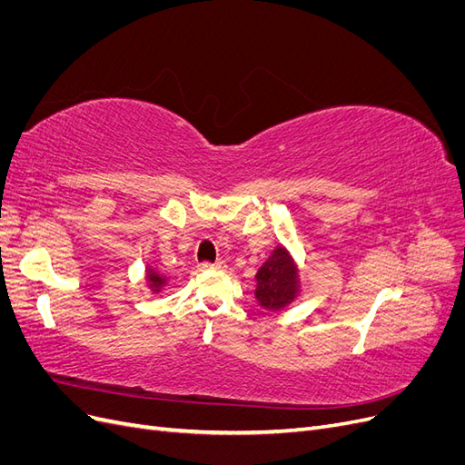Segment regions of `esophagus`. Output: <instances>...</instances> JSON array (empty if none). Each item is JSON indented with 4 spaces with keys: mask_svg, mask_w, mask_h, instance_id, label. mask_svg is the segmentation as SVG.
Here are the masks:
<instances>
[{
    "mask_svg": "<svg viewBox=\"0 0 465 465\" xmlns=\"http://www.w3.org/2000/svg\"><path fill=\"white\" fill-rule=\"evenodd\" d=\"M223 267H224L223 260H217L215 263H209V262L202 263V270H223Z\"/></svg>",
    "mask_w": 465,
    "mask_h": 465,
    "instance_id": "obj_1",
    "label": "esophagus"
}]
</instances>
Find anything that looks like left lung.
Wrapping results in <instances>:
<instances>
[{
	"mask_svg": "<svg viewBox=\"0 0 465 465\" xmlns=\"http://www.w3.org/2000/svg\"><path fill=\"white\" fill-rule=\"evenodd\" d=\"M254 279V299L263 311L270 312L285 311L302 292L299 263L283 244H277L272 250V254L260 265Z\"/></svg>",
	"mask_w": 465,
	"mask_h": 465,
	"instance_id": "8db88e82",
	"label": "left lung"
}]
</instances>
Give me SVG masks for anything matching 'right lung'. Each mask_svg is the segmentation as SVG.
Masks as SVG:
<instances>
[{
    "mask_svg": "<svg viewBox=\"0 0 465 465\" xmlns=\"http://www.w3.org/2000/svg\"><path fill=\"white\" fill-rule=\"evenodd\" d=\"M168 275L164 272H161V267L147 263L145 267V287L149 289L151 294H161L164 291V287L168 285Z\"/></svg>",
    "mask_w": 465,
    "mask_h": 465,
    "instance_id": "add662e5",
    "label": "right lung"
}]
</instances>
